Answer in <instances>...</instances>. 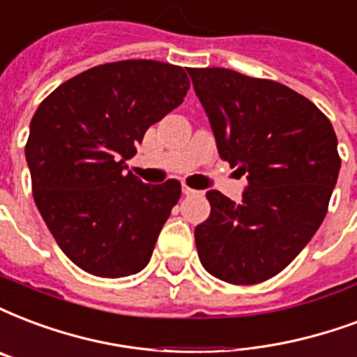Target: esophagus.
<instances>
[{
  "label": "esophagus",
  "mask_w": 357,
  "mask_h": 357,
  "mask_svg": "<svg viewBox=\"0 0 357 357\" xmlns=\"http://www.w3.org/2000/svg\"><path fill=\"white\" fill-rule=\"evenodd\" d=\"M182 194H184V195H195V194H199V192L192 188V186H188V184H182Z\"/></svg>",
  "instance_id": "34e87169"
}]
</instances>
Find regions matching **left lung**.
Listing matches in <instances>:
<instances>
[{"label":"left lung","mask_w":357,"mask_h":357,"mask_svg":"<svg viewBox=\"0 0 357 357\" xmlns=\"http://www.w3.org/2000/svg\"><path fill=\"white\" fill-rule=\"evenodd\" d=\"M220 158L248 178L243 201L207 192L195 246L213 277L269 280L294 261L328 213L341 169L337 135L318 107L277 80L224 67L188 69Z\"/></svg>","instance_id":"left-lung-1"}]
</instances>
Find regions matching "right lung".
<instances>
[{
	"label": "right lung",
	"instance_id": "right-lung-1",
	"mask_svg": "<svg viewBox=\"0 0 357 357\" xmlns=\"http://www.w3.org/2000/svg\"><path fill=\"white\" fill-rule=\"evenodd\" d=\"M188 90L181 66L112 61L66 80L31 118L26 160L33 199L58 246L82 271L122 278L150 261L181 182L144 184L126 173V160Z\"/></svg>",
	"mask_w": 357,
	"mask_h": 357
}]
</instances>
